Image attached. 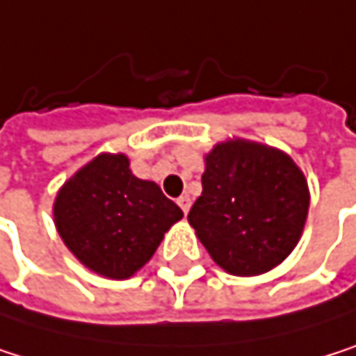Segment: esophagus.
Wrapping results in <instances>:
<instances>
[{
	"label": "esophagus",
	"mask_w": 356,
	"mask_h": 356,
	"mask_svg": "<svg viewBox=\"0 0 356 356\" xmlns=\"http://www.w3.org/2000/svg\"><path fill=\"white\" fill-rule=\"evenodd\" d=\"M177 204H179V207H181V211L188 215V211H190V207H192V198H190V196H181L179 200H177Z\"/></svg>",
	"instance_id": "esophagus-1"
}]
</instances>
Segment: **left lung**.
<instances>
[{"label": "left lung", "instance_id": "1", "mask_svg": "<svg viewBox=\"0 0 356 356\" xmlns=\"http://www.w3.org/2000/svg\"><path fill=\"white\" fill-rule=\"evenodd\" d=\"M202 196L188 221L213 261L250 277L277 267L298 244L309 215V186L282 149L229 139L204 158Z\"/></svg>", "mask_w": 356, "mask_h": 356}]
</instances>
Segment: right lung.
Wrapping results in <instances>:
<instances>
[{
	"mask_svg": "<svg viewBox=\"0 0 356 356\" xmlns=\"http://www.w3.org/2000/svg\"><path fill=\"white\" fill-rule=\"evenodd\" d=\"M184 217L154 181L131 172L124 154H99L60 188L54 221L66 248L91 271L127 280Z\"/></svg>",
	"mask_w": 356,
	"mask_h": 356,
	"instance_id": "add662e5",
	"label": "right lung"
}]
</instances>
